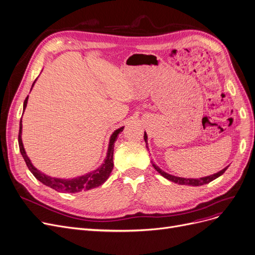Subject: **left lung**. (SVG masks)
<instances>
[{
	"mask_svg": "<svg viewBox=\"0 0 255 255\" xmlns=\"http://www.w3.org/2000/svg\"><path fill=\"white\" fill-rule=\"evenodd\" d=\"M144 140H145V142H146V147H147V135H146V132H144ZM147 148H148V147H147ZM151 163H152V162H151ZM152 166H153V168L155 169V170H156L157 172H159V173H160L162 176H164L165 178H167L168 180L173 181V183L178 184V185H186V186H193V187H198V186H202V185L211 183L212 180H214V179H216L217 177H219L220 175H222V174L226 171V169L229 167V166H227V167H225L224 169H222L221 171L217 172V173H215V174H213V175H210V176L200 177V178H184V177H178V176H174V175L166 173L165 171L161 170V169H160L159 167H157L155 164H153V163H152Z\"/></svg>",
	"mask_w": 255,
	"mask_h": 255,
	"instance_id": "obj_1",
	"label": "left lung"
}]
</instances>
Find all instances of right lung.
Wrapping results in <instances>:
<instances>
[{"mask_svg": "<svg viewBox=\"0 0 255 255\" xmlns=\"http://www.w3.org/2000/svg\"><path fill=\"white\" fill-rule=\"evenodd\" d=\"M36 81V80H35ZM35 83V82H34ZM33 83V85H34ZM32 85V87H33ZM27 103H28V96L27 99L25 100V103H23V111L27 107ZM21 120L19 123V132H18V145H19V150L20 153L25 160L29 170L33 173V175L37 178L39 181L47 187H50L58 192H68V193H77V192H81V191H87L96 187L102 186L105 181L108 179V177L110 176L112 169H113V152H114V143L117 139V136L120 131L124 130V127L120 128L118 129H116L111 138H110V143H109V147H108V152H107V156L105 159V162L103 163L102 166H100L96 170L89 172L85 175L76 177V178H71V179H62V178H55V177H51L47 176L43 173H41L39 170L36 169L30 159L28 157V155L26 154L25 148H23V144L21 141Z\"/></svg>", "mask_w": 255, "mask_h": 255, "instance_id": "right-lung-1", "label": "right lung"}]
</instances>
